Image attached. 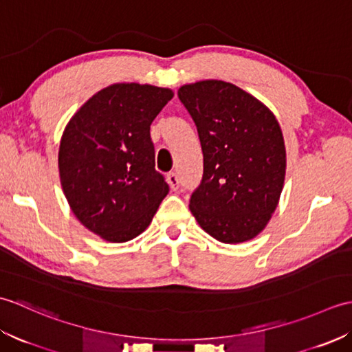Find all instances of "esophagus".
<instances>
[{
  "instance_id": "obj_1",
  "label": "esophagus",
  "mask_w": 352,
  "mask_h": 352,
  "mask_svg": "<svg viewBox=\"0 0 352 352\" xmlns=\"http://www.w3.org/2000/svg\"><path fill=\"white\" fill-rule=\"evenodd\" d=\"M168 183L170 186V189L177 190L178 188H180V178H178V175L175 174V172H169L168 174Z\"/></svg>"
}]
</instances>
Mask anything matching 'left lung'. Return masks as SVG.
Returning <instances> with one entry per match:
<instances>
[{
    "label": "left lung",
    "instance_id": "obj_1",
    "mask_svg": "<svg viewBox=\"0 0 352 352\" xmlns=\"http://www.w3.org/2000/svg\"><path fill=\"white\" fill-rule=\"evenodd\" d=\"M178 98L197 125L204 155L192 214L216 241H250L266 227L283 190L286 148L278 122L258 100L226 81L186 85Z\"/></svg>",
    "mask_w": 352,
    "mask_h": 352
}]
</instances>
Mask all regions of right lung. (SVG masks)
<instances>
[{"label": "right lung", "instance_id": "right-lung-1", "mask_svg": "<svg viewBox=\"0 0 352 352\" xmlns=\"http://www.w3.org/2000/svg\"><path fill=\"white\" fill-rule=\"evenodd\" d=\"M170 89L121 83L95 94L66 125L58 149L65 197L77 219L109 242L139 236L168 195L149 125Z\"/></svg>", "mask_w": 352, "mask_h": 352}]
</instances>
